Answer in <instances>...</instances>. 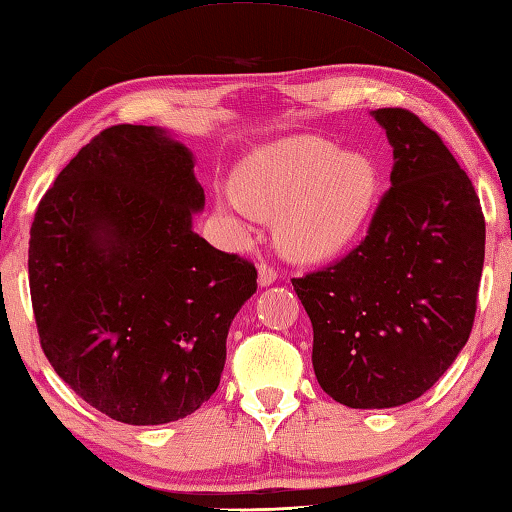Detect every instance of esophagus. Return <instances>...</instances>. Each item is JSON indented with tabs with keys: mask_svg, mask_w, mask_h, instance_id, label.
<instances>
[{
	"mask_svg": "<svg viewBox=\"0 0 512 512\" xmlns=\"http://www.w3.org/2000/svg\"><path fill=\"white\" fill-rule=\"evenodd\" d=\"M257 273H259V286H271L277 280L275 266L268 264V262H259Z\"/></svg>",
	"mask_w": 512,
	"mask_h": 512,
	"instance_id": "1",
	"label": "esophagus"
}]
</instances>
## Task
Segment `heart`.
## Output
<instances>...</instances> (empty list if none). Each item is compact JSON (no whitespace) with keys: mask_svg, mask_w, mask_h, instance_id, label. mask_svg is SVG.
Segmentation results:
<instances>
[{"mask_svg":"<svg viewBox=\"0 0 512 512\" xmlns=\"http://www.w3.org/2000/svg\"><path fill=\"white\" fill-rule=\"evenodd\" d=\"M236 197L221 199L230 215L273 217L291 255L322 259L351 244L378 197V170L365 154L342 152L320 136L266 145L241 163Z\"/></svg>","mask_w":512,"mask_h":512,"instance_id":"obj_1","label":"heart"}]
</instances>
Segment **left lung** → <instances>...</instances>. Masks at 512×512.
Listing matches in <instances>:
<instances>
[{
	"label": "left lung",
	"instance_id": "1",
	"mask_svg": "<svg viewBox=\"0 0 512 512\" xmlns=\"http://www.w3.org/2000/svg\"><path fill=\"white\" fill-rule=\"evenodd\" d=\"M392 188L345 257L293 277L313 324V369L333 401L385 410L423 396L475 324L486 221L441 136L403 107L376 109Z\"/></svg>",
	"mask_w": 512,
	"mask_h": 512
}]
</instances>
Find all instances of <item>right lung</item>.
Returning <instances> with one entry per match:
<instances>
[{"instance_id": "1", "label": "right lung", "mask_w": 512, "mask_h": 512, "mask_svg": "<svg viewBox=\"0 0 512 512\" xmlns=\"http://www.w3.org/2000/svg\"><path fill=\"white\" fill-rule=\"evenodd\" d=\"M188 147L111 125L37 203L29 286L40 345L98 412L161 425L217 392L228 327L257 268L192 230L206 203Z\"/></svg>"}]
</instances>
